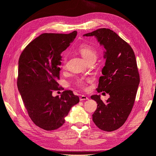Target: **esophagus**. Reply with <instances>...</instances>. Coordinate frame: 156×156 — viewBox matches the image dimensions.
<instances>
[{"mask_svg": "<svg viewBox=\"0 0 156 156\" xmlns=\"http://www.w3.org/2000/svg\"><path fill=\"white\" fill-rule=\"evenodd\" d=\"M87 99H88V98H87L86 96H84V95H82L80 97V101H84V100H87Z\"/></svg>", "mask_w": 156, "mask_h": 156, "instance_id": "obj_1", "label": "esophagus"}]
</instances>
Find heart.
<instances>
[{"mask_svg":"<svg viewBox=\"0 0 156 156\" xmlns=\"http://www.w3.org/2000/svg\"><path fill=\"white\" fill-rule=\"evenodd\" d=\"M76 51L81 55V56L87 62L90 60H96V58H97L98 53L96 50L91 46L89 45V44H81V45L77 47ZM66 60H67V55L64 53L62 55V60L61 65V67L63 69H65L66 68ZM89 81H90V80L80 78L76 80L75 83L78 87L81 89H85L86 87V83Z\"/></svg>","mask_w":156,"mask_h":156,"instance_id":"heart-1","label":"heart"}]
</instances>
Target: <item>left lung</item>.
Masks as SVG:
<instances>
[{
	"label": "left lung",
	"mask_w": 156,
	"mask_h": 156,
	"mask_svg": "<svg viewBox=\"0 0 156 156\" xmlns=\"http://www.w3.org/2000/svg\"><path fill=\"white\" fill-rule=\"evenodd\" d=\"M84 36L96 37L105 49L97 91L106 92L110 98L104 103L100 95L91 96L98 104L93 120L102 130L114 131L126 122L135 103L140 81L135 55L129 44L110 29L100 28Z\"/></svg>",
	"instance_id": "8db88e82"
}]
</instances>
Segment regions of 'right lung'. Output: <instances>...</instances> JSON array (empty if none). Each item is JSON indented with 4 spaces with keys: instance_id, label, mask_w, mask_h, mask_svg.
<instances>
[{
    "instance_id": "add662e5",
    "label": "right lung",
    "mask_w": 156,
    "mask_h": 156,
    "mask_svg": "<svg viewBox=\"0 0 156 156\" xmlns=\"http://www.w3.org/2000/svg\"><path fill=\"white\" fill-rule=\"evenodd\" d=\"M70 34L43 33L25 48L18 60L17 86L33 123L47 131L58 129L65 123L71 108L80 101L72 91L52 96L60 90L61 53L76 37Z\"/></svg>"
}]
</instances>
